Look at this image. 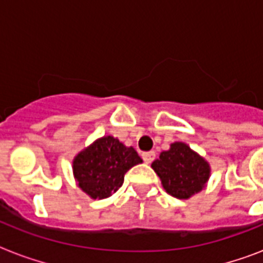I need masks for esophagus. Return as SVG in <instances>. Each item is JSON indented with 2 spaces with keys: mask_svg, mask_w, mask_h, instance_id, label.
I'll return each instance as SVG.
<instances>
[{
  "mask_svg": "<svg viewBox=\"0 0 263 263\" xmlns=\"http://www.w3.org/2000/svg\"><path fill=\"white\" fill-rule=\"evenodd\" d=\"M142 157H143V161L146 162V164H150L154 158H156V153L154 152H146L142 154Z\"/></svg>",
  "mask_w": 263,
  "mask_h": 263,
  "instance_id": "obj_1",
  "label": "esophagus"
}]
</instances>
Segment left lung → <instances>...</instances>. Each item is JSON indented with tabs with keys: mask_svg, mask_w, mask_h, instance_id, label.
I'll return each mask as SVG.
<instances>
[{
	"mask_svg": "<svg viewBox=\"0 0 263 263\" xmlns=\"http://www.w3.org/2000/svg\"><path fill=\"white\" fill-rule=\"evenodd\" d=\"M161 184L169 195L190 199L206 187L212 168L203 157L184 142L171 143L166 152L152 164Z\"/></svg>",
	"mask_w": 263,
	"mask_h": 263,
	"instance_id": "left-lung-1",
	"label": "left lung"
}]
</instances>
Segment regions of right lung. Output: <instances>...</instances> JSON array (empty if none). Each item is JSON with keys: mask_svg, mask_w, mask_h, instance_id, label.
<instances>
[{"mask_svg": "<svg viewBox=\"0 0 263 263\" xmlns=\"http://www.w3.org/2000/svg\"><path fill=\"white\" fill-rule=\"evenodd\" d=\"M143 161L132 146H125L111 135L95 139L72 161L78 187L91 199H105L124 183V175Z\"/></svg>", "mask_w": 263, "mask_h": 263, "instance_id": "add662e5", "label": "right lung"}]
</instances>
